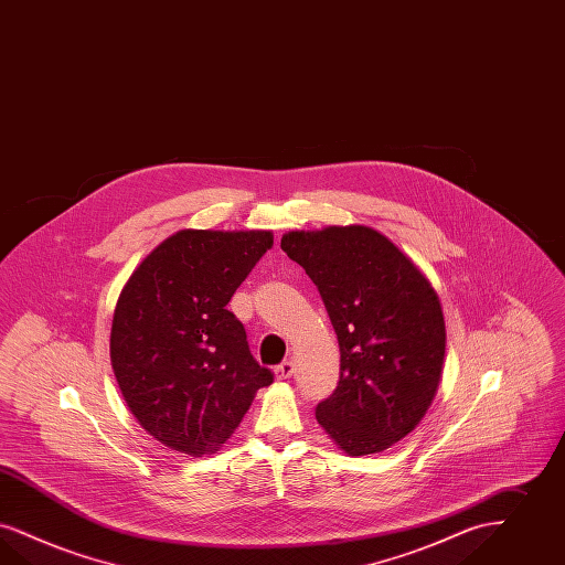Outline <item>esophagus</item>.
Returning <instances> with one entry per match:
<instances>
[{
    "label": "esophagus",
    "mask_w": 565,
    "mask_h": 565,
    "mask_svg": "<svg viewBox=\"0 0 565 565\" xmlns=\"http://www.w3.org/2000/svg\"><path fill=\"white\" fill-rule=\"evenodd\" d=\"M294 374V363L292 362H284L279 363L277 367H275V379L277 381H288V379H292Z\"/></svg>",
    "instance_id": "1"
}]
</instances>
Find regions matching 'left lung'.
<instances>
[{"label": "left lung", "mask_w": 565, "mask_h": 565, "mask_svg": "<svg viewBox=\"0 0 565 565\" xmlns=\"http://www.w3.org/2000/svg\"><path fill=\"white\" fill-rule=\"evenodd\" d=\"M281 249L313 279L340 347L319 427L349 456L379 454L427 414L441 381L446 321L429 277L365 225L288 231Z\"/></svg>", "instance_id": "obj_1"}]
</instances>
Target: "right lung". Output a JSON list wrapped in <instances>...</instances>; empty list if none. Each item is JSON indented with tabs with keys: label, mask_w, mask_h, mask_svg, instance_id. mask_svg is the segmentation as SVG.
Returning <instances> with one entry per match:
<instances>
[{
	"label": "right lung",
	"mask_w": 565,
	"mask_h": 565,
	"mask_svg": "<svg viewBox=\"0 0 565 565\" xmlns=\"http://www.w3.org/2000/svg\"><path fill=\"white\" fill-rule=\"evenodd\" d=\"M273 233L182 228L136 267L115 305L111 365L138 425L203 456L239 427L271 370L249 353L226 305L271 249Z\"/></svg>",
	"instance_id": "right-lung-1"
}]
</instances>
